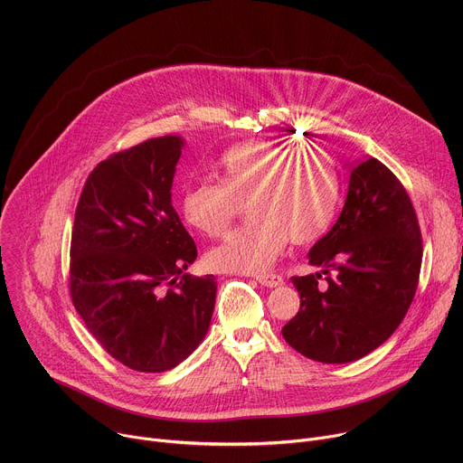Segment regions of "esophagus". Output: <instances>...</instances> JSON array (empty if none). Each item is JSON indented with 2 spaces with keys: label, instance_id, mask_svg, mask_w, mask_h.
I'll return each mask as SVG.
<instances>
[{
  "label": "esophagus",
  "instance_id": "esophagus-1",
  "mask_svg": "<svg viewBox=\"0 0 463 463\" xmlns=\"http://www.w3.org/2000/svg\"><path fill=\"white\" fill-rule=\"evenodd\" d=\"M256 282H260L261 286H268V288H277L284 282V279L277 273H263V275H254Z\"/></svg>",
  "mask_w": 463,
  "mask_h": 463
}]
</instances>
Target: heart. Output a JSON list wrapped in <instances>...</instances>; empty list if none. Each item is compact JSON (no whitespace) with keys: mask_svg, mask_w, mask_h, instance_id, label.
Masks as SVG:
<instances>
[{"mask_svg":"<svg viewBox=\"0 0 463 463\" xmlns=\"http://www.w3.org/2000/svg\"><path fill=\"white\" fill-rule=\"evenodd\" d=\"M222 183L190 186L181 200L184 222L205 236L223 234L249 202L252 220L209 252L214 269L256 273L269 268L289 238L317 241L332 225L339 205V174L322 146H282L243 141L223 152Z\"/></svg>","mask_w":463,"mask_h":463,"instance_id":"1","label":"heart"}]
</instances>
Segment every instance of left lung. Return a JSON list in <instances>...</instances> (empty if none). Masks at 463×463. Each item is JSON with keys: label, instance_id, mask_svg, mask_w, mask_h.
Returning a JSON list of instances; mask_svg holds the SVG:
<instances>
[{"label": "left lung", "instance_id": "left-lung-1", "mask_svg": "<svg viewBox=\"0 0 463 463\" xmlns=\"http://www.w3.org/2000/svg\"><path fill=\"white\" fill-rule=\"evenodd\" d=\"M421 258V231L405 186L375 157L359 163L339 220L309 250L320 271L291 279L300 309L282 327L284 339L318 363L364 357L407 315Z\"/></svg>", "mask_w": 463, "mask_h": 463}]
</instances>
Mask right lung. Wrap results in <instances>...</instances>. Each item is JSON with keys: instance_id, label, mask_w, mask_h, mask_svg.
Instances as JSON below:
<instances>
[{"instance_id": "add662e5", "label": "right lung", "mask_w": 463, "mask_h": 463, "mask_svg": "<svg viewBox=\"0 0 463 463\" xmlns=\"http://www.w3.org/2000/svg\"><path fill=\"white\" fill-rule=\"evenodd\" d=\"M181 146V137H154L100 161L75 213L73 306L97 343L137 372L184 361L216 302L214 275H184L197 250L172 205Z\"/></svg>"}]
</instances>
